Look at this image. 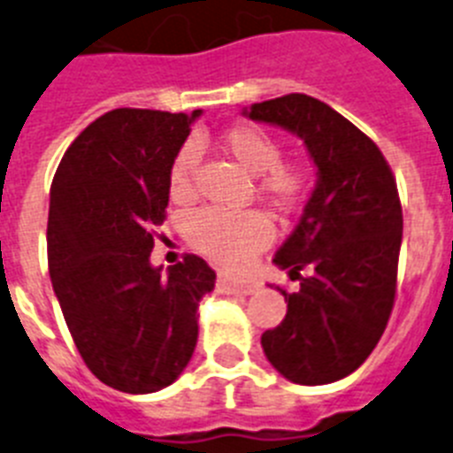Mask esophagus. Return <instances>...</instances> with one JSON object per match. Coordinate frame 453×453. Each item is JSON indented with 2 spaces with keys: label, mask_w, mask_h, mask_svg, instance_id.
I'll list each match as a JSON object with an SVG mask.
<instances>
[{
  "label": "esophagus",
  "mask_w": 453,
  "mask_h": 453,
  "mask_svg": "<svg viewBox=\"0 0 453 453\" xmlns=\"http://www.w3.org/2000/svg\"><path fill=\"white\" fill-rule=\"evenodd\" d=\"M257 288L254 281H235L231 277H218V291L219 293H234V296H250Z\"/></svg>",
  "instance_id": "1"
}]
</instances>
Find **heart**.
<instances>
[{"instance_id":"1","label":"heart","mask_w":453,"mask_h":453,"mask_svg":"<svg viewBox=\"0 0 453 453\" xmlns=\"http://www.w3.org/2000/svg\"><path fill=\"white\" fill-rule=\"evenodd\" d=\"M231 157L247 172L258 173V192L277 211L293 212L303 206L311 189V172L296 160H281L280 142L257 126H234L222 134ZM199 153L195 144H183L169 167V195L183 201L195 189ZM185 238L195 250L224 268H242L273 241V224L258 211H224L206 206L185 219Z\"/></svg>"}]
</instances>
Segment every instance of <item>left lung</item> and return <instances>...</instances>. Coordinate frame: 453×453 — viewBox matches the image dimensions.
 <instances>
[{
  "label": "left lung",
  "instance_id": "left-lung-1",
  "mask_svg": "<svg viewBox=\"0 0 453 453\" xmlns=\"http://www.w3.org/2000/svg\"><path fill=\"white\" fill-rule=\"evenodd\" d=\"M250 119L303 137L319 167L303 218L274 254L300 291L280 288L286 319L264 332L261 346L291 382L342 380L369 357L392 316L403 235L396 179L373 139L311 96L264 100Z\"/></svg>",
  "mask_w": 453,
  "mask_h": 453
}]
</instances>
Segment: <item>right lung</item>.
Here are the masks:
<instances>
[{
	"mask_svg": "<svg viewBox=\"0 0 453 453\" xmlns=\"http://www.w3.org/2000/svg\"><path fill=\"white\" fill-rule=\"evenodd\" d=\"M199 114L107 111L68 146L50 188L52 288L84 365L119 392H157L183 373L199 300L215 286L196 254L167 274L149 264L169 167Z\"/></svg>",
	"mask_w": 453,
	"mask_h": 453,
	"instance_id": "1",
	"label": "right lung"
}]
</instances>
